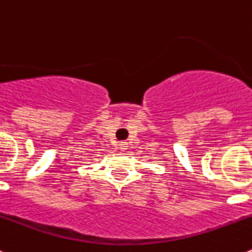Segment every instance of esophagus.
Wrapping results in <instances>:
<instances>
[{"mask_svg":"<svg viewBox=\"0 0 252 252\" xmlns=\"http://www.w3.org/2000/svg\"><path fill=\"white\" fill-rule=\"evenodd\" d=\"M121 147H124V144H121Z\"/></svg>","mask_w":252,"mask_h":252,"instance_id":"1","label":"esophagus"}]
</instances>
